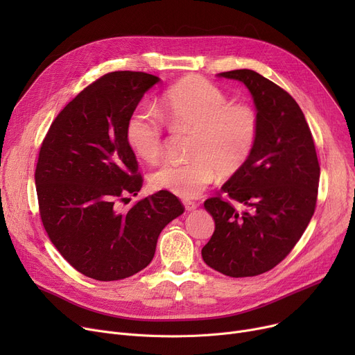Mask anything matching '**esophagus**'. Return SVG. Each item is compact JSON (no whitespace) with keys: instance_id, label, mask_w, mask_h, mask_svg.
I'll use <instances>...</instances> for the list:
<instances>
[{"instance_id":"esophagus-1","label":"esophagus","mask_w":355,"mask_h":355,"mask_svg":"<svg viewBox=\"0 0 355 355\" xmlns=\"http://www.w3.org/2000/svg\"><path fill=\"white\" fill-rule=\"evenodd\" d=\"M182 204H184V207H185V210H187V211H193V210L197 209V202H194V201L182 200Z\"/></svg>"}]
</instances>
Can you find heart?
<instances>
[{"instance_id":"heart-1","label":"heart","mask_w":355,"mask_h":355,"mask_svg":"<svg viewBox=\"0 0 355 355\" xmlns=\"http://www.w3.org/2000/svg\"><path fill=\"white\" fill-rule=\"evenodd\" d=\"M171 130H193L189 161H165L149 175L155 190L184 198L200 196L216 171L229 177L240 171L253 154L259 137L257 112L245 103L232 105L225 92L197 76L168 89L158 107ZM126 141L146 161L164 151V130L155 112L138 107L126 121Z\"/></svg>"}]
</instances>
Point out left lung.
Returning <instances> with one entry per match:
<instances>
[{"label": "left lung", "instance_id": "8db88e82", "mask_svg": "<svg viewBox=\"0 0 355 355\" xmlns=\"http://www.w3.org/2000/svg\"><path fill=\"white\" fill-rule=\"evenodd\" d=\"M217 76L249 89L260 126L252 157L221 187L249 211L239 214L221 197L204 201L216 229L201 256L226 276H256L281 263L308 227L318 196L320 164L304 112L288 92L249 69Z\"/></svg>", "mask_w": 355, "mask_h": 355}]
</instances>
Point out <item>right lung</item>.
Returning <instances> with one entry per match:
<instances>
[{"label":"right lung","instance_id":"1","mask_svg":"<svg viewBox=\"0 0 355 355\" xmlns=\"http://www.w3.org/2000/svg\"><path fill=\"white\" fill-rule=\"evenodd\" d=\"M159 78L112 71L69 102L49 129L35 168L43 226L67 262L96 281H119L146 268L168 223L184 213L158 191L128 211L118 201L142 187L126 121Z\"/></svg>","mask_w":355,"mask_h":355}]
</instances>
